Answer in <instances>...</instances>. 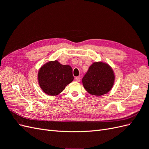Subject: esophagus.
Masks as SVG:
<instances>
[{"mask_svg": "<svg viewBox=\"0 0 149 149\" xmlns=\"http://www.w3.org/2000/svg\"><path fill=\"white\" fill-rule=\"evenodd\" d=\"M75 81L76 82H80V81H81V77H76L75 78Z\"/></svg>", "mask_w": 149, "mask_h": 149, "instance_id": "obj_1", "label": "esophagus"}]
</instances>
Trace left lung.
I'll list each match as a JSON object with an SVG mask.
<instances>
[{
	"mask_svg": "<svg viewBox=\"0 0 149 149\" xmlns=\"http://www.w3.org/2000/svg\"><path fill=\"white\" fill-rule=\"evenodd\" d=\"M115 75L109 65L103 62H95L89 67L82 79L84 89L89 94L102 96L112 88Z\"/></svg>",
	"mask_w": 149,
	"mask_h": 149,
	"instance_id": "obj_1",
	"label": "left lung"
}]
</instances>
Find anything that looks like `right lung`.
Wrapping results in <instances>:
<instances>
[{
    "label": "right lung",
    "mask_w": 149,
    "mask_h": 149,
    "mask_svg": "<svg viewBox=\"0 0 149 149\" xmlns=\"http://www.w3.org/2000/svg\"><path fill=\"white\" fill-rule=\"evenodd\" d=\"M72 68L63 65L58 61H51L40 67L38 72V82L46 94L56 96L63 91L74 80Z\"/></svg>",
    "instance_id": "add662e5"
}]
</instances>
